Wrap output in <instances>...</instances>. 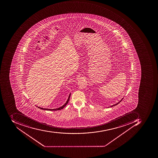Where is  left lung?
<instances>
[{"instance_id":"left-lung-1","label":"left lung","mask_w":158,"mask_h":158,"mask_svg":"<svg viewBox=\"0 0 158 158\" xmlns=\"http://www.w3.org/2000/svg\"><path fill=\"white\" fill-rule=\"evenodd\" d=\"M123 99V98H122V99H121V100H120V101H119V102H118V103H116V104H114V105H112V106H111L109 107H113L114 106H115V105H117V104H118V103H119V102H121L122 100Z\"/></svg>"}]
</instances>
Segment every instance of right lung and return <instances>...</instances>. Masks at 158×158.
I'll return each mask as SVG.
<instances>
[{
  "label": "right lung",
  "instance_id": "obj_1",
  "mask_svg": "<svg viewBox=\"0 0 158 158\" xmlns=\"http://www.w3.org/2000/svg\"><path fill=\"white\" fill-rule=\"evenodd\" d=\"M70 95H71V94H70L69 95V98H68V100H67L66 103H64V104L63 106H62L61 107L58 108L53 109H51L43 108L39 107H37L38 108H39L41 109L44 110H47V111H57V110H60L63 109L64 107L66 106V105L68 104V102H69V100L70 97Z\"/></svg>",
  "mask_w": 158,
  "mask_h": 158
}]
</instances>
